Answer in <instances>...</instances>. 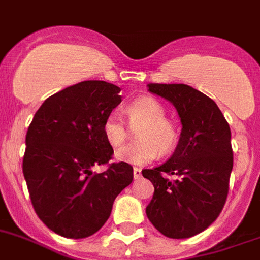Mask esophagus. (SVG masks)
<instances>
[{"label":"esophagus","mask_w":260,"mask_h":260,"mask_svg":"<svg viewBox=\"0 0 260 260\" xmlns=\"http://www.w3.org/2000/svg\"><path fill=\"white\" fill-rule=\"evenodd\" d=\"M133 174H134V179L137 180V179H141L142 176V170L138 167H134V170H133Z\"/></svg>","instance_id":"1"}]
</instances>
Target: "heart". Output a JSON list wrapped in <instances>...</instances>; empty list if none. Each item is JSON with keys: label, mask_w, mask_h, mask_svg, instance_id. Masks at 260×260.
<instances>
[{"label": "heart", "mask_w": 260, "mask_h": 260, "mask_svg": "<svg viewBox=\"0 0 260 260\" xmlns=\"http://www.w3.org/2000/svg\"><path fill=\"white\" fill-rule=\"evenodd\" d=\"M126 118L132 128H138L135 139L138 143L126 146L115 154V159L132 166H146L157 155H170L180 141V128L167 118V110L154 97H139L125 109ZM103 134L113 147H121L127 139V128L118 115L109 114L103 123Z\"/></svg>", "instance_id": "1"}]
</instances>
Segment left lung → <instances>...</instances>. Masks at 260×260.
<instances>
[{"label": "left lung", "mask_w": 260, "mask_h": 260, "mask_svg": "<svg viewBox=\"0 0 260 260\" xmlns=\"http://www.w3.org/2000/svg\"><path fill=\"white\" fill-rule=\"evenodd\" d=\"M148 90L174 104L183 128L172 156L142 171L155 188L146 214L163 236L190 238L209 228L226 203L233 170L229 123L217 104L192 86L148 84Z\"/></svg>", "instance_id": "left-lung-1"}]
</instances>
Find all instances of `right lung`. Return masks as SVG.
Returning <instances> with one entry per match:
<instances>
[{
  "instance_id": "1",
  "label": "right lung",
  "mask_w": 260,
  "mask_h": 260,
  "mask_svg": "<svg viewBox=\"0 0 260 260\" xmlns=\"http://www.w3.org/2000/svg\"><path fill=\"white\" fill-rule=\"evenodd\" d=\"M118 86L88 80L48 97L26 134L23 176L42 222L66 238H86L108 221L115 197L133 181L127 163H109L104 119L121 103ZM106 164L97 174L91 168Z\"/></svg>"
}]
</instances>
